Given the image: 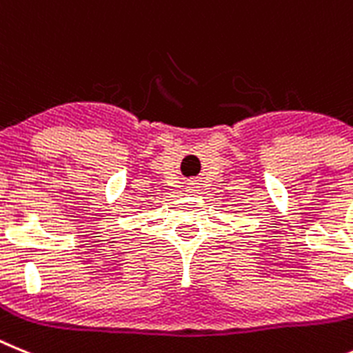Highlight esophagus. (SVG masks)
<instances>
[{
  "mask_svg": "<svg viewBox=\"0 0 353 353\" xmlns=\"http://www.w3.org/2000/svg\"><path fill=\"white\" fill-rule=\"evenodd\" d=\"M192 188H194V186H192Z\"/></svg>",
  "mask_w": 353,
  "mask_h": 353,
  "instance_id": "esophagus-1",
  "label": "esophagus"
}]
</instances>
